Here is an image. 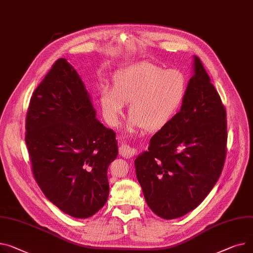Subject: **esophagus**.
<instances>
[{
  "instance_id": "1",
  "label": "esophagus",
  "mask_w": 253,
  "mask_h": 253,
  "mask_svg": "<svg viewBox=\"0 0 253 253\" xmlns=\"http://www.w3.org/2000/svg\"><path fill=\"white\" fill-rule=\"evenodd\" d=\"M119 150H120V155L125 159H131L134 157V155H135V149L132 148L128 144H121Z\"/></svg>"
}]
</instances>
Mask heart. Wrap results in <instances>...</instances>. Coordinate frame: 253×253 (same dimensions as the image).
Listing matches in <instances>:
<instances>
[{
    "instance_id": "b5f03b06",
    "label": "heart",
    "mask_w": 253,
    "mask_h": 253,
    "mask_svg": "<svg viewBox=\"0 0 253 253\" xmlns=\"http://www.w3.org/2000/svg\"><path fill=\"white\" fill-rule=\"evenodd\" d=\"M186 93L187 78L182 71L143 63L118 75L114 89L103 87L100 105L107 121L117 125L124 103L130 102L129 129L156 132L177 114Z\"/></svg>"
}]
</instances>
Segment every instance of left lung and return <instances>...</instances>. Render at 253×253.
I'll use <instances>...</instances> for the list:
<instances>
[{
    "instance_id": "1",
    "label": "left lung",
    "mask_w": 253,
    "mask_h": 253,
    "mask_svg": "<svg viewBox=\"0 0 253 253\" xmlns=\"http://www.w3.org/2000/svg\"><path fill=\"white\" fill-rule=\"evenodd\" d=\"M227 113L200 59L180 111L135 160L146 204L172 220L197 208L222 173L227 153Z\"/></svg>"
}]
</instances>
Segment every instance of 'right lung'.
I'll use <instances>...</instances> for the list:
<instances>
[{"instance_id": "1", "label": "right lung", "mask_w": 253, "mask_h": 253, "mask_svg": "<svg viewBox=\"0 0 253 253\" xmlns=\"http://www.w3.org/2000/svg\"><path fill=\"white\" fill-rule=\"evenodd\" d=\"M25 142L45 197L63 212L86 218L108 200V168L118 156L116 133L95 118L78 73L59 59L32 93Z\"/></svg>"}]
</instances>
